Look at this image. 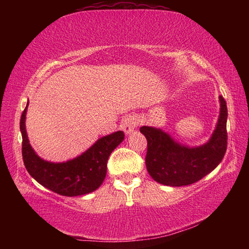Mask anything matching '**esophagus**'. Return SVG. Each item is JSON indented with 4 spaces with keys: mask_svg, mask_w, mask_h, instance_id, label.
Segmentation results:
<instances>
[{
    "mask_svg": "<svg viewBox=\"0 0 249 249\" xmlns=\"http://www.w3.org/2000/svg\"><path fill=\"white\" fill-rule=\"evenodd\" d=\"M138 122H140V117L137 115H129L126 117L122 124V129L125 133V135H129L130 133L134 132L135 127H136Z\"/></svg>",
    "mask_w": 249,
    "mask_h": 249,
    "instance_id": "34e87169",
    "label": "esophagus"
}]
</instances>
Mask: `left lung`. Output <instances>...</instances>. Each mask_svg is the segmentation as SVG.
<instances>
[{
    "mask_svg": "<svg viewBox=\"0 0 249 249\" xmlns=\"http://www.w3.org/2000/svg\"><path fill=\"white\" fill-rule=\"evenodd\" d=\"M218 101L220 114L215 128L203 145L181 144L169 133L154 126L140 128L147 140V170L156 182L169 187L192 184L220 165L227 147V107L222 95Z\"/></svg>",
    "mask_w": 249,
    "mask_h": 249,
    "instance_id": "8db88e82",
    "label": "left lung"
}]
</instances>
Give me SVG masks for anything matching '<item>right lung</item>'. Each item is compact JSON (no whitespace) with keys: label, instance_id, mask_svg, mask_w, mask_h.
I'll return each instance as SVG.
<instances>
[{"label":"right lung","instance_id":"add662e5","mask_svg":"<svg viewBox=\"0 0 249 249\" xmlns=\"http://www.w3.org/2000/svg\"><path fill=\"white\" fill-rule=\"evenodd\" d=\"M25 107L20 117V133L23 138V160L28 174L48 190L65 196H78L95 191L107 176V159L112 151L124 141V133L117 130L100 137L93 145L75 158L62 162L45 160L29 144L26 132Z\"/></svg>","mask_w":249,"mask_h":249}]
</instances>
